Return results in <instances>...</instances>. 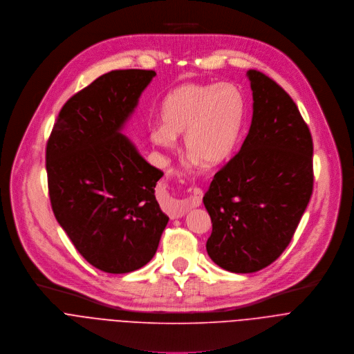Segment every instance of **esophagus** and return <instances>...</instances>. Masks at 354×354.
I'll list each match as a JSON object with an SVG mask.
<instances>
[{"label": "esophagus", "mask_w": 354, "mask_h": 354, "mask_svg": "<svg viewBox=\"0 0 354 354\" xmlns=\"http://www.w3.org/2000/svg\"><path fill=\"white\" fill-rule=\"evenodd\" d=\"M202 196H203V192L201 188H192L191 191V195L185 199V202L174 212V214H171V218H181L185 212L191 207H196L202 203Z\"/></svg>", "instance_id": "esophagus-1"}]
</instances>
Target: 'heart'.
<instances>
[{
	"instance_id": "heart-1",
	"label": "heart",
	"mask_w": 354,
	"mask_h": 354,
	"mask_svg": "<svg viewBox=\"0 0 354 354\" xmlns=\"http://www.w3.org/2000/svg\"><path fill=\"white\" fill-rule=\"evenodd\" d=\"M245 96L230 82L183 84L170 91L159 110L162 125L151 131L152 142L165 149L184 135L188 156L214 167L233 153L244 125Z\"/></svg>"
}]
</instances>
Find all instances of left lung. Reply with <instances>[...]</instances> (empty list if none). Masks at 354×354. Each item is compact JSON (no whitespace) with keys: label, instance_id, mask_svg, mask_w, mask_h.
Instances as JSON below:
<instances>
[{"label":"left lung","instance_id":"left-lung-1","mask_svg":"<svg viewBox=\"0 0 354 354\" xmlns=\"http://www.w3.org/2000/svg\"><path fill=\"white\" fill-rule=\"evenodd\" d=\"M254 113L240 152L214 177L203 205L210 259L236 273L274 262L290 244L314 185L313 138L289 93L250 69Z\"/></svg>","mask_w":354,"mask_h":354}]
</instances>
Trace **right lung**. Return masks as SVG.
<instances>
[{"label": "right lung", "instance_id": "obj_1", "mask_svg": "<svg viewBox=\"0 0 354 354\" xmlns=\"http://www.w3.org/2000/svg\"><path fill=\"white\" fill-rule=\"evenodd\" d=\"M155 75L115 69L99 77L66 100L47 140L54 216L78 252L107 273L147 265L169 222L155 196L163 171L121 133Z\"/></svg>", "mask_w": 354, "mask_h": 354}]
</instances>
